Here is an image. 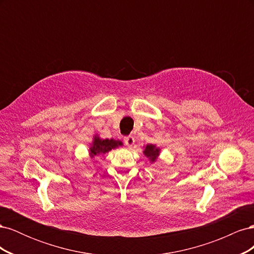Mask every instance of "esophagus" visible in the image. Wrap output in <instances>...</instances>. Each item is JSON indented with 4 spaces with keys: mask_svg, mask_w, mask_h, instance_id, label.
I'll use <instances>...</instances> for the list:
<instances>
[{
    "mask_svg": "<svg viewBox=\"0 0 254 254\" xmlns=\"http://www.w3.org/2000/svg\"><path fill=\"white\" fill-rule=\"evenodd\" d=\"M124 142H125V145L127 146V147H131V146L134 144L135 140H134L133 136L128 135V136L124 137Z\"/></svg>",
    "mask_w": 254,
    "mask_h": 254,
    "instance_id": "1",
    "label": "esophagus"
}]
</instances>
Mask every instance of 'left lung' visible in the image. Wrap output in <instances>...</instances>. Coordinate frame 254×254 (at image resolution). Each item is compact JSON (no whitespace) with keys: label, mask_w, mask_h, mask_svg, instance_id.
Masks as SVG:
<instances>
[{"label":"left lung","mask_w":254,"mask_h":254,"mask_svg":"<svg viewBox=\"0 0 254 254\" xmlns=\"http://www.w3.org/2000/svg\"><path fill=\"white\" fill-rule=\"evenodd\" d=\"M143 148H144L143 150L144 156L148 159L150 164H155L160 156V152H161L160 147H158L156 144H147L146 146H144Z\"/></svg>","instance_id":"left-lung-1"}]
</instances>
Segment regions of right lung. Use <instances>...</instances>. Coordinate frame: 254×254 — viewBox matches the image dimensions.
Instances as JSON below:
<instances>
[{
    "instance_id": "add662e5",
    "label": "right lung",
    "mask_w": 254,
    "mask_h": 254,
    "mask_svg": "<svg viewBox=\"0 0 254 254\" xmlns=\"http://www.w3.org/2000/svg\"><path fill=\"white\" fill-rule=\"evenodd\" d=\"M123 145V142L114 139H102L98 134L93 136V140L90 143L89 156L91 159L95 158L99 155H105L112 149H115Z\"/></svg>"
}]
</instances>
